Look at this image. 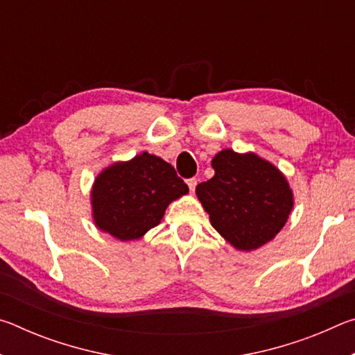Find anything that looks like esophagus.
<instances>
[{
    "label": "esophagus",
    "mask_w": 355,
    "mask_h": 355,
    "mask_svg": "<svg viewBox=\"0 0 355 355\" xmlns=\"http://www.w3.org/2000/svg\"><path fill=\"white\" fill-rule=\"evenodd\" d=\"M186 184H188V188H189L191 192H194L196 186H197V180H196V178H189L188 182H186Z\"/></svg>",
    "instance_id": "obj_1"
}]
</instances>
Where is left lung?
<instances>
[{"mask_svg":"<svg viewBox=\"0 0 355 355\" xmlns=\"http://www.w3.org/2000/svg\"><path fill=\"white\" fill-rule=\"evenodd\" d=\"M214 177L196 194L214 230L241 252L260 249L277 236L294 207L286 177L255 152L224 148L211 159Z\"/></svg>","mask_w":355,"mask_h":355,"instance_id":"left-lung-1","label":"left lung"}]
</instances>
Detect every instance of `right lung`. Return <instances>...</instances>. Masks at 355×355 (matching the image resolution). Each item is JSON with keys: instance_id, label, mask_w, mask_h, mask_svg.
<instances>
[{"instance_id": "right-lung-1", "label": "right lung", "mask_w": 355, "mask_h": 355, "mask_svg": "<svg viewBox=\"0 0 355 355\" xmlns=\"http://www.w3.org/2000/svg\"><path fill=\"white\" fill-rule=\"evenodd\" d=\"M189 192L172 164L148 152L116 161L94 180L95 227L119 241H136L163 219L167 207Z\"/></svg>"}]
</instances>
